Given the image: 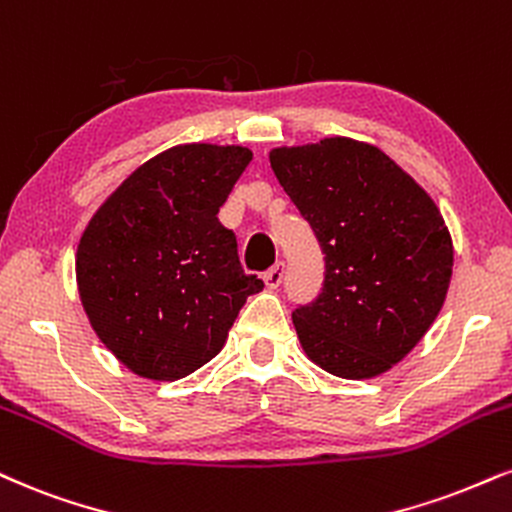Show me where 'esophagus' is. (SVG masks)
Wrapping results in <instances>:
<instances>
[{
  "label": "esophagus",
  "instance_id": "34e87169",
  "mask_svg": "<svg viewBox=\"0 0 512 512\" xmlns=\"http://www.w3.org/2000/svg\"><path fill=\"white\" fill-rule=\"evenodd\" d=\"M281 279H283V262H279L276 267H272L267 274H264V283H267V288H272V291L281 286Z\"/></svg>",
  "mask_w": 512,
  "mask_h": 512
}]
</instances>
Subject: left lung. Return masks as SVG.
Returning <instances> with one entry per match:
<instances>
[{
  "mask_svg": "<svg viewBox=\"0 0 512 512\" xmlns=\"http://www.w3.org/2000/svg\"><path fill=\"white\" fill-rule=\"evenodd\" d=\"M269 162L322 245L324 288L293 312L305 355L341 379L403 360L446 300L453 240L420 183L360 140L274 147Z\"/></svg>",
  "mask_w": 512,
  "mask_h": 512,
  "instance_id": "8db88e82",
  "label": "left lung"
}]
</instances>
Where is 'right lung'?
I'll use <instances>...</instances> for the list:
<instances>
[{
    "label": "right lung",
    "mask_w": 512,
    "mask_h": 512,
    "mask_svg": "<svg viewBox=\"0 0 512 512\" xmlns=\"http://www.w3.org/2000/svg\"><path fill=\"white\" fill-rule=\"evenodd\" d=\"M252 152L186 143L140 164L92 214L76 250L80 303L121 365L152 381H176L224 348L248 295L219 207Z\"/></svg>",
    "instance_id": "1"
}]
</instances>
